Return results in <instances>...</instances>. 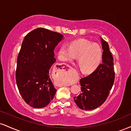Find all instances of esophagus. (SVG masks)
I'll use <instances>...</instances> for the list:
<instances>
[{"label": "esophagus", "mask_w": 131, "mask_h": 131, "mask_svg": "<svg viewBox=\"0 0 131 131\" xmlns=\"http://www.w3.org/2000/svg\"><path fill=\"white\" fill-rule=\"evenodd\" d=\"M63 86H65V85H63Z\"/></svg>", "instance_id": "1"}]
</instances>
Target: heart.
<instances>
[{
    "label": "heart",
    "instance_id": "heart-1",
    "mask_svg": "<svg viewBox=\"0 0 131 131\" xmlns=\"http://www.w3.org/2000/svg\"><path fill=\"white\" fill-rule=\"evenodd\" d=\"M59 59L63 61H72L78 57L77 63L83 73H91L100 65L102 50L100 45L86 40H79L71 42L70 46L61 45L58 52Z\"/></svg>",
    "mask_w": 131,
    "mask_h": 131
}]
</instances>
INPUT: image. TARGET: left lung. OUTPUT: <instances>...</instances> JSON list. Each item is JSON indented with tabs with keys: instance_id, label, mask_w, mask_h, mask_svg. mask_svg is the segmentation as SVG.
Listing matches in <instances>:
<instances>
[{
	"instance_id": "1",
	"label": "left lung",
	"mask_w": 131,
	"mask_h": 131,
	"mask_svg": "<svg viewBox=\"0 0 131 131\" xmlns=\"http://www.w3.org/2000/svg\"><path fill=\"white\" fill-rule=\"evenodd\" d=\"M101 40L103 49L102 63L94 72L80 80L81 93L74 97L79 107L85 111L96 108L105 101L115 81L113 57L107 42L101 38Z\"/></svg>"
}]
</instances>
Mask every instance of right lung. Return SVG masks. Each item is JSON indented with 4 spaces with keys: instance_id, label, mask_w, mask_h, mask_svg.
Masks as SVG:
<instances>
[{
    "instance_id": "add662e5",
    "label": "right lung",
    "mask_w": 131,
    "mask_h": 131,
    "mask_svg": "<svg viewBox=\"0 0 131 131\" xmlns=\"http://www.w3.org/2000/svg\"><path fill=\"white\" fill-rule=\"evenodd\" d=\"M63 39L59 33L37 28L25 37L17 59L16 81L24 101L34 108L47 106L57 90L49 78L56 61L54 49Z\"/></svg>"
}]
</instances>
